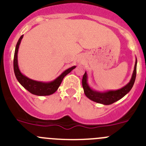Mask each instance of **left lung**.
<instances>
[{
  "label": "left lung",
  "mask_w": 146,
  "mask_h": 146,
  "mask_svg": "<svg viewBox=\"0 0 146 146\" xmlns=\"http://www.w3.org/2000/svg\"><path fill=\"white\" fill-rule=\"evenodd\" d=\"M136 66L137 59H136L134 70H133V74H132V77L131 78L130 82L127 85L117 90H110L104 92L93 90L92 88H90L88 84V76H87V73L85 71L82 80V88H83L85 95H86L87 98H89L91 100L100 103V104H105V105L111 104L119 100L131 90L132 87L134 84L136 76Z\"/></svg>",
  "instance_id": "1"
}]
</instances>
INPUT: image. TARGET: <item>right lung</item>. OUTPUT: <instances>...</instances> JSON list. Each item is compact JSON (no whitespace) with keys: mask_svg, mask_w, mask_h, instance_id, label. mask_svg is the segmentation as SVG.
<instances>
[{"mask_svg":"<svg viewBox=\"0 0 146 146\" xmlns=\"http://www.w3.org/2000/svg\"><path fill=\"white\" fill-rule=\"evenodd\" d=\"M23 37V35H22L19 39L18 42L16 44L14 54L13 68H14V72L16 78L27 90L33 95H38V96H46V95H50L54 93L58 90L64 78L66 75L68 74L70 72H71V70H73L76 68V66H73V67L68 68L67 70L63 72L58 78H56L55 80L51 82H44L36 81V80H32V79L26 77L20 72L18 67V63H17V52H18L19 46L20 44Z\"/></svg>","mask_w":146,"mask_h":146,"instance_id":"obj_1","label":"right lung"}]
</instances>
